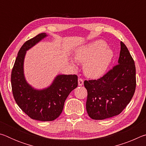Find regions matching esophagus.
I'll list each match as a JSON object with an SVG mask.
<instances>
[{
    "label": "esophagus",
    "mask_w": 146,
    "mask_h": 146,
    "mask_svg": "<svg viewBox=\"0 0 146 146\" xmlns=\"http://www.w3.org/2000/svg\"><path fill=\"white\" fill-rule=\"evenodd\" d=\"M78 86H82L84 84V80L82 78H79L78 79Z\"/></svg>",
    "instance_id": "obj_1"
}]
</instances>
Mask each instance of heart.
I'll return each instance as SVG.
<instances>
[{"mask_svg": "<svg viewBox=\"0 0 146 146\" xmlns=\"http://www.w3.org/2000/svg\"><path fill=\"white\" fill-rule=\"evenodd\" d=\"M113 57V51L106 48V43L100 40L81 47L75 55V60L84 64L85 75L91 78L102 75L110 66Z\"/></svg>", "mask_w": 146, "mask_h": 146, "instance_id": "obj_1", "label": "heart"}]
</instances>
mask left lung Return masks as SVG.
Listing matches in <instances>:
<instances>
[{
    "label": "left lung",
    "instance_id": "obj_1",
    "mask_svg": "<svg viewBox=\"0 0 146 146\" xmlns=\"http://www.w3.org/2000/svg\"><path fill=\"white\" fill-rule=\"evenodd\" d=\"M84 85L88 91L86 110L92 119L113 117L124 110L135 91L136 68L122 42L117 65L97 80H85Z\"/></svg>",
    "mask_w": 146,
    "mask_h": 146
}]
</instances>
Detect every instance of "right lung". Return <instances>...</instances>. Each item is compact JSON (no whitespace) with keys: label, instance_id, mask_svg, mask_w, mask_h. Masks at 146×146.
Instances as JSON below:
<instances>
[{"label":"right lung","instance_id":"right-lung-1","mask_svg":"<svg viewBox=\"0 0 146 146\" xmlns=\"http://www.w3.org/2000/svg\"><path fill=\"white\" fill-rule=\"evenodd\" d=\"M48 36L38 34L24 43L18 53L11 82L12 92L17 105L32 119L52 121L59 117L69 94L78 86L76 75H58L52 84L43 90H36L27 82L24 74V61L26 51Z\"/></svg>","mask_w":146,"mask_h":146}]
</instances>
